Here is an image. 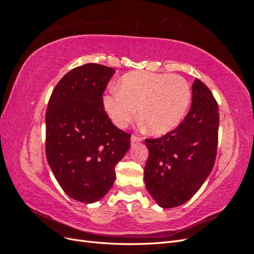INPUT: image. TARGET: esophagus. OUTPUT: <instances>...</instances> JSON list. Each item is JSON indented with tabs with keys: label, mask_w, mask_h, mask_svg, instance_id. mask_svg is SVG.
<instances>
[{
	"label": "esophagus",
	"mask_w": 254,
	"mask_h": 254,
	"mask_svg": "<svg viewBox=\"0 0 254 254\" xmlns=\"http://www.w3.org/2000/svg\"><path fill=\"white\" fill-rule=\"evenodd\" d=\"M131 143L133 144V143H137V142H141L142 141V137H140V136H137V135H131Z\"/></svg>",
	"instance_id": "esophagus-1"
}]
</instances>
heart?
Listing matches in <instances>:
<instances>
[{
	"instance_id": "heart-1",
	"label": "heart",
	"mask_w": 254,
	"mask_h": 254,
	"mask_svg": "<svg viewBox=\"0 0 254 254\" xmlns=\"http://www.w3.org/2000/svg\"><path fill=\"white\" fill-rule=\"evenodd\" d=\"M120 91L104 96V108L115 126L126 127L137 114L148 131L164 134L186 118L191 89L180 75L132 72L124 75Z\"/></svg>"
}]
</instances>
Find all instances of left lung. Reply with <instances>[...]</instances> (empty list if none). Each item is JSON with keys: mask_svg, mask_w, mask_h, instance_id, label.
<instances>
[{"mask_svg": "<svg viewBox=\"0 0 254 254\" xmlns=\"http://www.w3.org/2000/svg\"><path fill=\"white\" fill-rule=\"evenodd\" d=\"M189 113L174 130L158 139H146L149 156L145 186L164 209L189 201L213 170L217 152L219 112L205 84L195 79Z\"/></svg>", "mask_w": 254, "mask_h": 254, "instance_id": "1", "label": "left lung"}]
</instances>
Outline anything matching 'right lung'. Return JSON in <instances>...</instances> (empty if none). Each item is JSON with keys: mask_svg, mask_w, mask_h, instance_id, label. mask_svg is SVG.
<instances>
[{"mask_svg": "<svg viewBox=\"0 0 254 254\" xmlns=\"http://www.w3.org/2000/svg\"><path fill=\"white\" fill-rule=\"evenodd\" d=\"M114 68L87 64L59 80L45 115V151L65 194L93 203L108 193L115 166L130 148V134L115 127L104 110L103 93Z\"/></svg>", "mask_w": 254, "mask_h": 254, "instance_id": "add662e5", "label": "right lung"}]
</instances>
